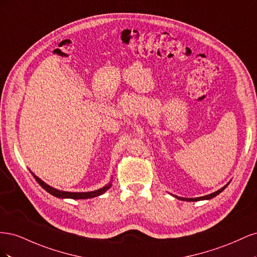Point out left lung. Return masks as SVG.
I'll list each match as a JSON object with an SVG mask.
<instances>
[{"label":"left lung","instance_id":"obj_1","mask_svg":"<svg viewBox=\"0 0 257 257\" xmlns=\"http://www.w3.org/2000/svg\"><path fill=\"white\" fill-rule=\"evenodd\" d=\"M230 182V181H229ZM229 182L226 184V185H224L223 188H221L220 190H217V191H215V192H213V193H211V194H209V195H205V196H201V197H195V198H184V197H179V196H175L176 198H178V199H180V200H184V201H198V200H209V199H211V198H213V197H215L216 195H219V194L226 188V186L229 184Z\"/></svg>","mask_w":257,"mask_h":257}]
</instances>
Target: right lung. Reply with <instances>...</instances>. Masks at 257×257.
I'll list each match as a JSON object with an SVG mask.
<instances>
[{
  "label": "right lung",
  "mask_w": 257,
  "mask_h": 257,
  "mask_svg": "<svg viewBox=\"0 0 257 257\" xmlns=\"http://www.w3.org/2000/svg\"><path fill=\"white\" fill-rule=\"evenodd\" d=\"M30 172H31V170H30ZM31 174L33 175V177L35 178V180L38 182V184H40L45 191H47L49 194H51V195L56 196L58 198H71V199H88V198H93V197H96V196L102 195V194H104L107 190L110 189V186L112 184L111 181H110L107 185L103 186V188H100V189L95 190V191H91V192H66V191H60V190H57V189L52 188V186L48 185L47 183H45L42 180V179L38 178L32 172H31Z\"/></svg>",
  "instance_id": "right-lung-1"
}]
</instances>
